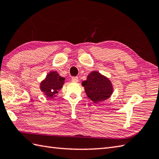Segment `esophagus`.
Here are the masks:
<instances>
[{"label": "esophagus", "instance_id": "obj_1", "mask_svg": "<svg viewBox=\"0 0 159 159\" xmlns=\"http://www.w3.org/2000/svg\"><path fill=\"white\" fill-rule=\"evenodd\" d=\"M72 80L73 81V82L75 83H77L79 81V78L77 76H74L72 78Z\"/></svg>", "mask_w": 159, "mask_h": 159}]
</instances>
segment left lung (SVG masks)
<instances>
[{
    "instance_id": "left-lung-1",
    "label": "left lung",
    "mask_w": 159,
    "mask_h": 159,
    "mask_svg": "<svg viewBox=\"0 0 159 159\" xmlns=\"http://www.w3.org/2000/svg\"><path fill=\"white\" fill-rule=\"evenodd\" d=\"M82 86L87 97L95 104L108 99L114 91L110 80L95 70L89 74L87 80L82 82Z\"/></svg>"
}]
</instances>
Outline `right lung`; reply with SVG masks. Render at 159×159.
I'll return each instance as SVG.
<instances>
[{
    "instance_id": "obj_1",
    "label": "right lung",
    "mask_w": 159,
    "mask_h": 159,
    "mask_svg": "<svg viewBox=\"0 0 159 159\" xmlns=\"http://www.w3.org/2000/svg\"><path fill=\"white\" fill-rule=\"evenodd\" d=\"M65 82L64 77L61 76L57 71H51L40 83V89L48 98L56 97L59 91Z\"/></svg>"
}]
</instances>
